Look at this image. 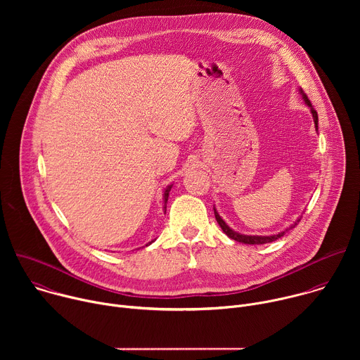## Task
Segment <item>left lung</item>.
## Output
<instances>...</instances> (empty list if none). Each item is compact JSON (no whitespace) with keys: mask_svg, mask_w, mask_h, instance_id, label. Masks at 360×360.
Returning a JSON list of instances; mask_svg holds the SVG:
<instances>
[{"mask_svg":"<svg viewBox=\"0 0 360 360\" xmlns=\"http://www.w3.org/2000/svg\"><path fill=\"white\" fill-rule=\"evenodd\" d=\"M299 92L302 94V98H303V101H304V104H306L307 107H311V112H312V117H314L315 128H316V131H318V112L314 110V107H312V104H311L309 98H307V95L302 91V88L299 89ZM214 212H215V218H217V221H218L219 226L222 228V231H224V232H225L231 239H233V240H236V242L248 243V245H262V243L274 242V240L279 239L281 236H283L289 229L295 228V225H297V222L300 221V218H299V219H297V221H296L290 228H288L286 231H282V232H279V233H276V235H268V236H259V235H243V233H239V232H235L233 229H231V228L225 224V221L219 217V214L217 212V210H215V208H214Z\"/></svg>","mask_w":360,"mask_h":360,"instance_id":"obj_1","label":"left lung"}]
</instances>
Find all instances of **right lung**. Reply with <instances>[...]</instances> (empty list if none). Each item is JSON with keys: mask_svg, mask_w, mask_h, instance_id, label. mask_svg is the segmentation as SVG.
Returning <instances> with one entry per match:
<instances>
[{"mask_svg": "<svg viewBox=\"0 0 360 360\" xmlns=\"http://www.w3.org/2000/svg\"><path fill=\"white\" fill-rule=\"evenodd\" d=\"M171 188H172V185H168V186L165 188V191H164V202H165V207H164V210H165V212H167V202H168V196H169V191H171ZM148 245H150V242H149ZM148 245H146V246H148Z\"/></svg>", "mask_w": 360, "mask_h": 360, "instance_id": "right-lung-1", "label": "right lung"}]
</instances>
